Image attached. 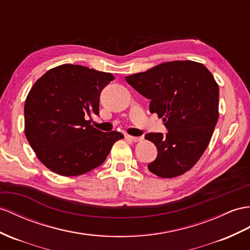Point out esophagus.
Masks as SVG:
<instances>
[{
	"mask_svg": "<svg viewBox=\"0 0 250 250\" xmlns=\"http://www.w3.org/2000/svg\"><path fill=\"white\" fill-rule=\"evenodd\" d=\"M125 138L127 140H131V142L133 143H138L140 142V140H143V137L142 136H131V135H126Z\"/></svg>",
	"mask_w": 250,
	"mask_h": 250,
	"instance_id": "34e87169",
	"label": "esophagus"
}]
</instances>
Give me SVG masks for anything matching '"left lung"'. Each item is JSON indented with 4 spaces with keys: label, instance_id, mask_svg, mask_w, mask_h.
Masks as SVG:
<instances>
[{
    "label": "left lung",
    "instance_id": "8db88e82",
    "mask_svg": "<svg viewBox=\"0 0 250 250\" xmlns=\"http://www.w3.org/2000/svg\"><path fill=\"white\" fill-rule=\"evenodd\" d=\"M151 100L150 112L163 118L168 133L145 136L158 154L148 169L163 178L186 173L210 143L219 119V84L208 68L194 61H171L125 77Z\"/></svg>",
    "mask_w": 250,
    "mask_h": 250
}]
</instances>
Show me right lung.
<instances>
[{
	"label": "right lung",
	"instance_id": "right-lung-1",
	"mask_svg": "<svg viewBox=\"0 0 250 250\" xmlns=\"http://www.w3.org/2000/svg\"><path fill=\"white\" fill-rule=\"evenodd\" d=\"M110 73L74 64L50 68L38 79L24 105L25 136L38 159L62 176H78L105 161L124 135L101 132L86 120L99 114L100 92Z\"/></svg>",
	"mask_w": 250,
	"mask_h": 250
}]
</instances>
